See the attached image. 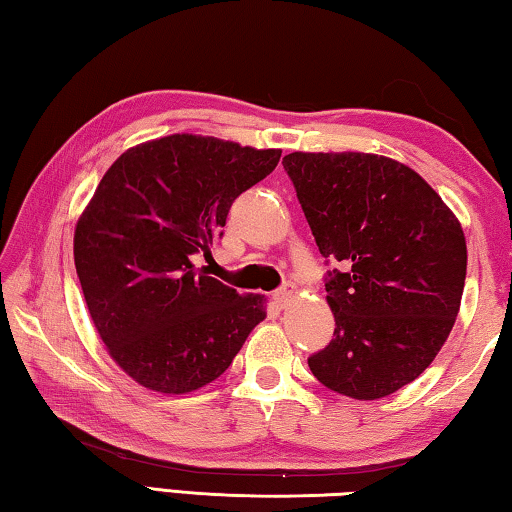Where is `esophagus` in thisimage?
Returning <instances> with one entry per match:
<instances>
[{"label":"esophagus","instance_id":"34e87169","mask_svg":"<svg viewBox=\"0 0 512 512\" xmlns=\"http://www.w3.org/2000/svg\"><path fill=\"white\" fill-rule=\"evenodd\" d=\"M293 293H296V287H293V284H289V287L277 289V291L273 293V298H275L277 305L284 307V305H287V302L293 298Z\"/></svg>","mask_w":512,"mask_h":512}]
</instances>
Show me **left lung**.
<instances>
[{
  "label": "left lung",
  "instance_id": "8db88e82",
  "mask_svg": "<svg viewBox=\"0 0 512 512\" xmlns=\"http://www.w3.org/2000/svg\"><path fill=\"white\" fill-rule=\"evenodd\" d=\"M320 255L334 339L309 357L329 391L379 400L418 379L461 309L467 248L454 212L406 164L375 153H289Z\"/></svg>",
  "mask_w": 512,
  "mask_h": 512
}]
</instances>
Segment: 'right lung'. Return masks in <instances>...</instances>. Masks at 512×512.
Here are the masks:
<instances>
[{
    "label": "right lung",
    "mask_w": 512,
    "mask_h": 512,
    "mask_svg": "<svg viewBox=\"0 0 512 512\" xmlns=\"http://www.w3.org/2000/svg\"><path fill=\"white\" fill-rule=\"evenodd\" d=\"M203 135H167L112 162L74 230L90 318L117 366L155 393L183 395L221 377L266 298L239 296L192 255H210L232 201L280 162Z\"/></svg>",
    "instance_id": "right-lung-1"
}]
</instances>
